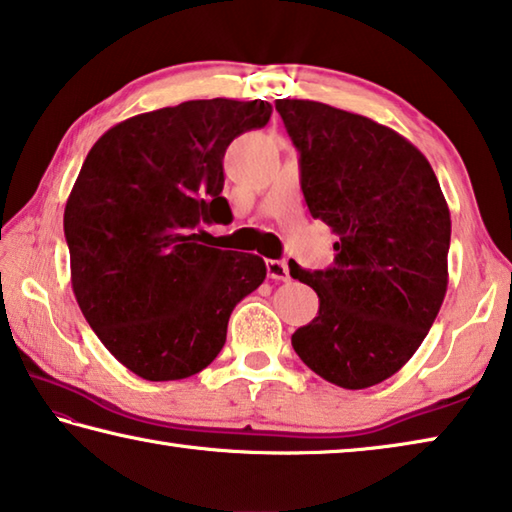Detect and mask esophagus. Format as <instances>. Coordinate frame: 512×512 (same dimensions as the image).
<instances>
[{
	"label": "esophagus",
	"instance_id": "1",
	"mask_svg": "<svg viewBox=\"0 0 512 512\" xmlns=\"http://www.w3.org/2000/svg\"><path fill=\"white\" fill-rule=\"evenodd\" d=\"M266 273L271 280H282L287 282L289 280V266L287 262H282V259H266Z\"/></svg>",
	"mask_w": 512,
	"mask_h": 512
}]
</instances>
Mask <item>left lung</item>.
Listing matches in <instances>:
<instances>
[{
	"label": "left lung",
	"instance_id": "left-lung-1",
	"mask_svg": "<svg viewBox=\"0 0 512 512\" xmlns=\"http://www.w3.org/2000/svg\"><path fill=\"white\" fill-rule=\"evenodd\" d=\"M275 110L300 153L311 216L339 235L332 268L289 262L320 300L291 345L336 386H375L413 357L445 300L447 201L429 160L393 128L307 99H277Z\"/></svg>",
	"mask_w": 512,
	"mask_h": 512
}]
</instances>
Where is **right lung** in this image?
<instances>
[{
	"mask_svg": "<svg viewBox=\"0 0 512 512\" xmlns=\"http://www.w3.org/2000/svg\"><path fill=\"white\" fill-rule=\"evenodd\" d=\"M262 99H201L119 121L85 158L65 205L72 289L94 334L149 381L192 377L221 352L262 257L205 246L230 223L223 155L271 119Z\"/></svg>",
	"mask_w": 512,
	"mask_h": 512,
	"instance_id": "add662e5",
	"label": "right lung"
}]
</instances>
